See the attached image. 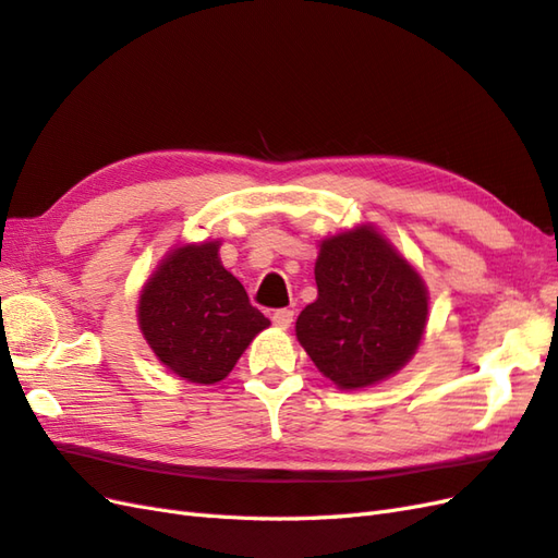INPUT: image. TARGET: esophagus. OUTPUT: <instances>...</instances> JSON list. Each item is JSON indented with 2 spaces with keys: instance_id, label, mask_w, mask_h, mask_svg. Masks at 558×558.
I'll list each match as a JSON object with an SVG mask.
<instances>
[{
  "instance_id": "esophagus-1",
  "label": "esophagus",
  "mask_w": 558,
  "mask_h": 558,
  "mask_svg": "<svg viewBox=\"0 0 558 558\" xmlns=\"http://www.w3.org/2000/svg\"><path fill=\"white\" fill-rule=\"evenodd\" d=\"M292 320H294V311H290V308L274 311V325L278 327V330H288Z\"/></svg>"
}]
</instances>
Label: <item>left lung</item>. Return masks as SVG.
Instances as JSON below:
<instances>
[{
    "instance_id": "1",
    "label": "left lung",
    "mask_w": 558,
    "mask_h": 558,
    "mask_svg": "<svg viewBox=\"0 0 558 558\" xmlns=\"http://www.w3.org/2000/svg\"><path fill=\"white\" fill-rule=\"evenodd\" d=\"M318 247V296L299 313V344L337 389L375 387L417 353L428 323L426 284L373 223L327 235Z\"/></svg>"
}]
</instances>
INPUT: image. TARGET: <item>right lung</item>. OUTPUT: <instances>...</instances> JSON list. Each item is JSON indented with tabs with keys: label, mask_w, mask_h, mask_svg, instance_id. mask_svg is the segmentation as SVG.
I'll use <instances>...</instances> for the list:
<instances>
[{
	"label": "right lung",
	"mask_w": 558,
	"mask_h": 558,
	"mask_svg": "<svg viewBox=\"0 0 558 558\" xmlns=\"http://www.w3.org/2000/svg\"><path fill=\"white\" fill-rule=\"evenodd\" d=\"M221 240L171 247L136 306L138 330L169 373L193 384L228 377L252 339L270 325L219 256Z\"/></svg>",
	"instance_id": "add662e5"
}]
</instances>
